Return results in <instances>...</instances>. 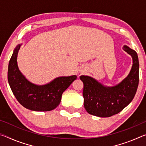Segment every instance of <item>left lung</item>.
<instances>
[{
  "mask_svg": "<svg viewBox=\"0 0 146 146\" xmlns=\"http://www.w3.org/2000/svg\"><path fill=\"white\" fill-rule=\"evenodd\" d=\"M123 49L131 56L133 66L129 75L118 84L108 87L91 76H80L84 84V104L90 114L110 117L120 112L134 98L139 82L138 55L127 46H123Z\"/></svg>",
  "mask_w": 146,
  "mask_h": 146,
  "instance_id": "obj_1",
  "label": "left lung"
}]
</instances>
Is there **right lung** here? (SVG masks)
<instances>
[{
  "mask_svg": "<svg viewBox=\"0 0 146 146\" xmlns=\"http://www.w3.org/2000/svg\"><path fill=\"white\" fill-rule=\"evenodd\" d=\"M21 44L14 49L9 62L8 80L18 102L24 108L35 111H48L59 105L62 95L77 76H60L45 85H36L27 80L17 65V55Z\"/></svg>",
  "mask_w": 146,
  "mask_h": 146,
  "instance_id": "right-lung-1",
  "label": "right lung"
}]
</instances>
